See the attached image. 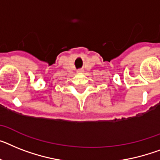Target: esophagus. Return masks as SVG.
Here are the masks:
<instances>
[{"mask_svg": "<svg viewBox=\"0 0 160 160\" xmlns=\"http://www.w3.org/2000/svg\"><path fill=\"white\" fill-rule=\"evenodd\" d=\"M78 73H82L83 72V70H79V71H77Z\"/></svg>", "mask_w": 160, "mask_h": 160, "instance_id": "obj_1", "label": "esophagus"}]
</instances>
